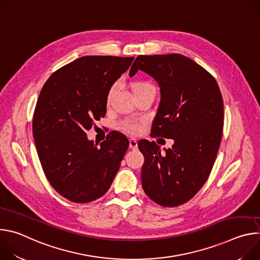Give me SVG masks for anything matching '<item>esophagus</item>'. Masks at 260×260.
Returning a JSON list of instances; mask_svg holds the SVG:
<instances>
[{
  "label": "esophagus",
  "mask_w": 260,
  "mask_h": 260,
  "mask_svg": "<svg viewBox=\"0 0 260 260\" xmlns=\"http://www.w3.org/2000/svg\"><path fill=\"white\" fill-rule=\"evenodd\" d=\"M137 147H138L137 140L134 139V138H131L129 139V148H131V149H137Z\"/></svg>",
  "instance_id": "obj_1"
}]
</instances>
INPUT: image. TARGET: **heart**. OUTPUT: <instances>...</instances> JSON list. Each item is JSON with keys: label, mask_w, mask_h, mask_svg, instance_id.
Instances as JSON below:
<instances>
[{"label": "heart", "mask_w": 260, "mask_h": 260, "mask_svg": "<svg viewBox=\"0 0 260 260\" xmlns=\"http://www.w3.org/2000/svg\"><path fill=\"white\" fill-rule=\"evenodd\" d=\"M131 88H132V91H133L134 95H138L140 93L149 91V90H154L155 91L154 85L150 81L144 80V79H140V80H136V81L132 82ZM116 89H117V84L116 83L110 86V88L108 89V92H107V98H106L107 103H109L110 100L112 99V96L116 92ZM120 127L124 132H127V133H137L140 129L141 125H140V123L138 121L124 120V121H122L120 123Z\"/></svg>", "instance_id": "1"}]
</instances>
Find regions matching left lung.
<instances>
[{"instance_id": "obj_1", "label": "left lung", "mask_w": 260, "mask_h": 260, "mask_svg": "<svg viewBox=\"0 0 260 260\" xmlns=\"http://www.w3.org/2000/svg\"><path fill=\"white\" fill-rule=\"evenodd\" d=\"M138 70L160 87L151 136L174 140L164 153L154 141H139L145 157L142 186L157 205L178 207L190 201L211 174L223 133V99L211 74L184 55H139L129 75Z\"/></svg>"}]
</instances>
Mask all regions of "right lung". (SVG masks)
<instances>
[{
	"instance_id": "right-lung-1",
	"label": "right lung",
	"mask_w": 260,
	"mask_h": 260,
	"mask_svg": "<svg viewBox=\"0 0 260 260\" xmlns=\"http://www.w3.org/2000/svg\"><path fill=\"white\" fill-rule=\"evenodd\" d=\"M134 57L82 56L47 79L32 115V136L43 172L64 199L86 204L103 197L119 170L129 142L118 132L101 147L86 132L106 115L107 92Z\"/></svg>"
}]
</instances>
